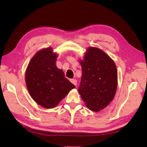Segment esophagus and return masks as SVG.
<instances>
[{
	"label": "esophagus",
	"mask_w": 147,
	"mask_h": 147,
	"mask_svg": "<svg viewBox=\"0 0 147 147\" xmlns=\"http://www.w3.org/2000/svg\"><path fill=\"white\" fill-rule=\"evenodd\" d=\"M70 82L73 84V85H74L75 86H76L77 85V80H75V79H71L70 80Z\"/></svg>",
	"instance_id": "34e87169"
}]
</instances>
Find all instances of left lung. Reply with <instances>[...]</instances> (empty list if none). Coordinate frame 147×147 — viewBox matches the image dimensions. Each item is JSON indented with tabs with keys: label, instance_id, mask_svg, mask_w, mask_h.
I'll return each instance as SVG.
<instances>
[{
	"label": "left lung",
	"instance_id": "8db88e82",
	"mask_svg": "<svg viewBox=\"0 0 147 147\" xmlns=\"http://www.w3.org/2000/svg\"><path fill=\"white\" fill-rule=\"evenodd\" d=\"M80 64L82 76L78 92L90 110H102L116 92L117 71L114 62L102 50L90 47Z\"/></svg>",
	"mask_w": 147,
	"mask_h": 147
}]
</instances>
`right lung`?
<instances>
[{
    "instance_id": "1",
    "label": "right lung",
    "mask_w": 147,
    "mask_h": 147,
    "mask_svg": "<svg viewBox=\"0 0 147 147\" xmlns=\"http://www.w3.org/2000/svg\"><path fill=\"white\" fill-rule=\"evenodd\" d=\"M57 55L51 48L38 52L26 71L28 90L37 104L47 109L55 107L70 90L75 88L55 65Z\"/></svg>"
}]
</instances>
